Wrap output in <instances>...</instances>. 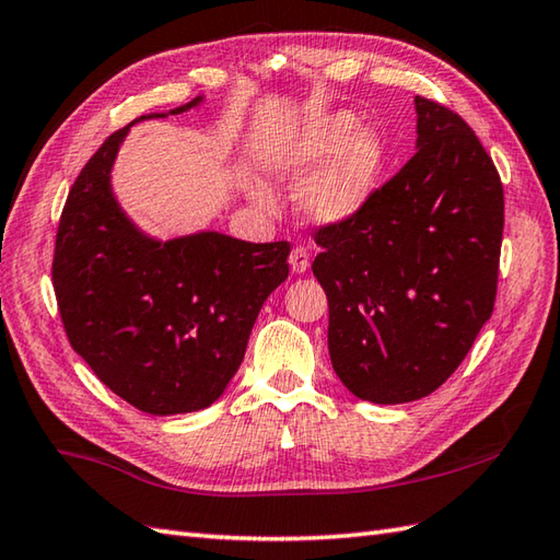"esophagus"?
Segmentation results:
<instances>
[{
    "label": "esophagus",
    "instance_id": "1",
    "mask_svg": "<svg viewBox=\"0 0 560 560\" xmlns=\"http://www.w3.org/2000/svg\"><path fill=\"white\" fill-rule=\"evenodd\" d=\"M289 265L293 273H305L307 267H311V253L305 247H293V253L289 257Z\"/></svg>",
    "mask_w": 560,
    "mask_h": 560
}]
</instances>
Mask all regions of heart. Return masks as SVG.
I'll return each instance as SVG.
<instances>
[{
    "instance_id": "b5f03b06",
    "label": "heart",
    "mask_w": 560,
    "mask_h": 560,
    "mask_svg": "<svg viewBox=\"0 0 560 560\" xmlns=\"http://www.w3.org/2000/svg\"><path fill=\"white\" fill-rule=\"evenodd\" d=\"M385 163L383 139L347 110L319 113L281 135L267 156V171L281 183H299L307 219L335 225L353 219L371 201ZM259 207L271 209L265 187H249Z\"/></svg>"
}]
</instances>
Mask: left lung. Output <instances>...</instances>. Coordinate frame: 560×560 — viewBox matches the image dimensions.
I'll list each match as a JSON object with an SVG mask.
<instances>
[{
    "mask_svg": "<svg viewBox=\"0 0 560 560\" xmlns=\"http://www.w3.org/2000/svg\"><path fill=\"white\" fill-rule=\"evenodd\" d=\"M416 153L353 219L319 229L313 273L351 395L404 404L457 371L495 301L503 185L471 127L416 96Z\"/></svg>",
    "mask_w": 560,
    "mask_h": 560,
    "instance_id": "8db88e82",
    "label": "left lung"
}]
</instances>
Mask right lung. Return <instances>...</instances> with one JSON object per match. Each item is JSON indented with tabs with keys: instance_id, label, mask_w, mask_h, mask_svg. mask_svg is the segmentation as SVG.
Segmentation results:
<instances>
[{
	"instance_id": "right-lung-1",
	"label": "right lung",
	"mask_w": 560,
	"mask_h": 560,
	"mask_svg": "<svg viewBox=\"0 0 560 560\" xmlns=\"http://www.w3.org/2000/svg\"><path fill=\"white\" fill-rule=\"evenodd\" d=\"M197 96L168 113L199 108ZM127 125L83 165L59 219L52 283L69 343L105 387L153 416L211 407L243 363L269 293L289 277L287 241L219 231L161 241L127 217L113 165Z\"/></svg>"
}]
</instances>
